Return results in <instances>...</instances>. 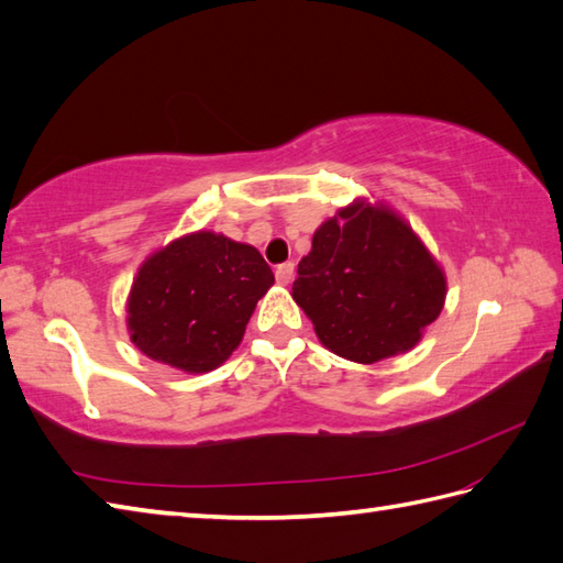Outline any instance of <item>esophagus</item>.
I'll use <instances>...</instances> for the list:
<instances>
[{
  "instance_id": "1",
  "label": "esophagus",
  "mask_w": 563,
  "mask_h": 563,
  "mask_svg": "<svg viewBox=\"0 0 563 563\" xmlns=\"http://www.w3.org/2000/svg\"><path fill=\"white\" fill-rule=\"evenodd\" d=\"M274 277H277V282L282 286L291 284V279H294V262H284V265H279L277 272H274Z\"/></svg>"
}]
</instances>
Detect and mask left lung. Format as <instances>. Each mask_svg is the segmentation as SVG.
<instances>
[{
    "label": "left lung",
    "mask_w": 563,
    "mask_h": 563,
    "mask_svg": "<svg viewBox=\"0 0 563 563\" xmlns=\"http://www.w3.org/2000/svg\"><path fill=\"white\" fill-rule=\"evenodd\" d=\"M291 296L330 352L376 364L439 318L445 274L402 217L356 199L316 231Z\"/></svg>",
    "instance_id": "8db88e82"
}]
</instances>
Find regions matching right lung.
<instances>
[{
    "instance_id": "right-lung-1",
    "label": "right lung",
    "mask_w": 563,
    "mask_h": 563,
    "mask_svg": "<svg viewBox=\"0 0 563 563\" xmlns=\"http://www.w3.org/2000/svg\"><path fill=\"white\" fill-rule=\"evenodd\" d=\"M274 274L253 245L197 231L156 250L128 298V328L148 358L185 373L214 371L239 349Z\"/></svg>"
}]
</instances>
